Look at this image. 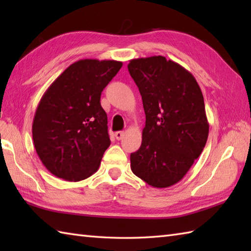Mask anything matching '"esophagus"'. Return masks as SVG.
Returning <instances> with one entry per match:
<instances>
[{
  "instance_id": "obj_1",
  "label": "esophagus",
  "mask_w": 251,
  "mask_h": 251,
  "mask_svg": "<svg viewBox=\"0 0 251 251\" xmlns=\"http://www.w3.org/2000/svg\"><path fill=\"white\" fill-rule=\"evenodd\" d=\"M114 136H115V138L117 140H122L123 138H124V136H125V132L124 131H116L115 134H114Z\"/></svg>"
}]
</instances>
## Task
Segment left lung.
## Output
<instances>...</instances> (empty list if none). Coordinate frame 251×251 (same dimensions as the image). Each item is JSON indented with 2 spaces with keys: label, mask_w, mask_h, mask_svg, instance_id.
Segmentation results:
<instances>
[{
  "label": "left lung",
  "mask_w": 251,
  "mask_h": 251,
  "mask_svg": "<svg viewBox=\"0 0 251 251\" xmlns=\"http://www.w3.org/2000/svg\"><path fill=\"white\" fill-rule=\"evenodd\" d=\"M128 71L146 113L141 147L130 154L131 172L154 188H168L205 148L209 124L204 97L192 73L163 56L131 59Z\"/></svg>",
  "instance_id": "8db88e82"
}]
</instances>
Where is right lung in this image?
<instances>
[{
  "mask_svg": "<svg viewBox=\"0 0 251 251\" xmlns=\"http://www.w3.org/2000/svg\"><path fill=\"white\" fill-rule=\"evenodd\" d=\"M122 66L116 60H78L41 98L32 137L37 155L56 177L76 182L98 170L111 143L100 96Z\"/></svg>",
  "mask_w": 251,
  "mask_h": 251,
  "instance_id": "1",
  "label": "right lung"
}]
</instances>
